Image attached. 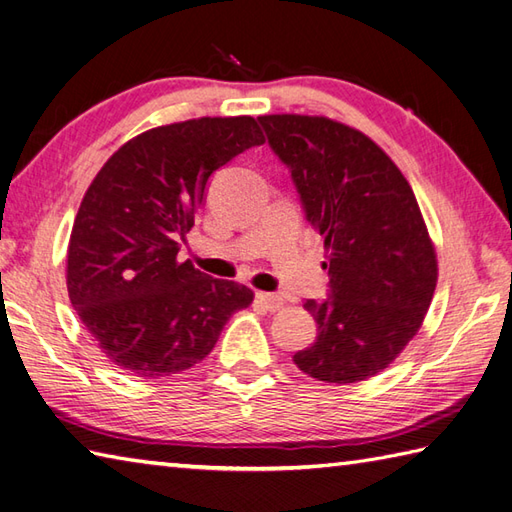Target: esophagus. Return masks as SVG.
Segmentation results:
<instances>
[{
	"label": "esophagus",
	"mask_w": 512,
	"mask_h": 512,
	"mask_svg": "<svg viewBox=\"0 0 512 512\" xmlns=\"http://www.w3.org/2000/svg\"><path fill=\"white\" fill-rule=\"evenodd\" d=\"M255 301H257L262 308H266L268 312H275V310H279V308H284V299L277 297V295H270V292H257Z\"/></svg>",
	"instance_id": "obj_1"
}]
</instances>
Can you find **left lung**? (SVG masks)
<instances>
[{
    "label": "left lung",
    "mask_w": 512,
    "mask_h": 512,
    "mask_svg": "<svg viewBox=\"0 0 512 512\" xmlns=\"http://www.w3.org/2000/svg\"><path fill=\"white\" fill-rule=\"evenodd\" d=\"M257 121L290 167L328 259L332 297L303 303L319 334L295 363L323 383L372 378L418 334L436 290V246L416 195L396 162L350 125L306 114Z\"/></svg>",
    "instance_id": "left-lung-1"
}]
</instances>
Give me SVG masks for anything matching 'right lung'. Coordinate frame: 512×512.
Segmentation results:
<instances>
[{
  "mask_svg": "<svg viewBox=\"0 0 512 512\" xmlns=\"http://www.w3.org/2000/svg\"><path fill=\"white\" fill-rule=\"evenodd\" d=\"M264 140L253 116L160 125L114 151L85 191L65 281L85 330L123 372H184L253 303V290L178 262V250L211 173Z\"/></svg>",
  "mask_w": 512,
  "mask_h": 512,
  "instance_id": "add662e5",
  "label": "right lung"
}]
</instances>
